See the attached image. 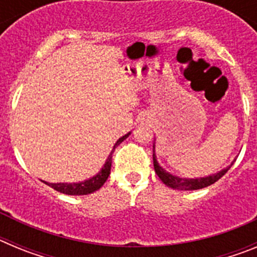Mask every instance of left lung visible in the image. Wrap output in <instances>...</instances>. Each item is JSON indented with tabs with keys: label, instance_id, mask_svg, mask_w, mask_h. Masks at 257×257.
Instances as JSON below:
<instances>
[{
	"label": "left lung",
	"instance_id": "obj_1",
	"mask_svg": "<svg viewBox=\"0 0 257 257\" xmlns=\"http://www.w3.org/2000/svg\"><path fill=\"white\" fill-rule=\"evenodd\" d=\"M153 165H154V171L158 175V178L162 180V183L167 187L172 188V189H179V190H197L202 189V188H206L211 184L216 183L220 178H222L224 175L228 172V170L230 169V166L233 165L231 163L229 167H226L225 170L217 172L216 175H211V176H207V178H201V179H183L178 178V176H174V175L166 172L165 170L158 165L156 160V154L153 153Z\"/></svg>",
	"mask_w": 257,
	"mask_h": 257
}]
</instances>
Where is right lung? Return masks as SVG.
Listing matches in <instances>:
<instances>
[{"label": "right lung", "mask_w": 257, "mask_h": 257, "mask_svg": "<svg viewBox=\"0 0 257 257\" xmlns=\"http://www.w3.org/2000/svg\"><path fill=\"white\" fill-rule=\"evenodd\" d=\"M130 135V133L127 135L122 136L121 139H118V142L115 143L114 148L118 144H121L127 136ZM110 169H112V153L108 157L105 165L101 169V171L91 178L90 180L82 181V183H77V184H50L46 183L49 187H51L52 189H55L56 192L64 193V194H69V196H85V194H90V193L95 192V190L100 189L103 187V184L105 183L106 179H108L109 174H110Z\"/></svg>", "instance_id": "1"}]
</instances>
